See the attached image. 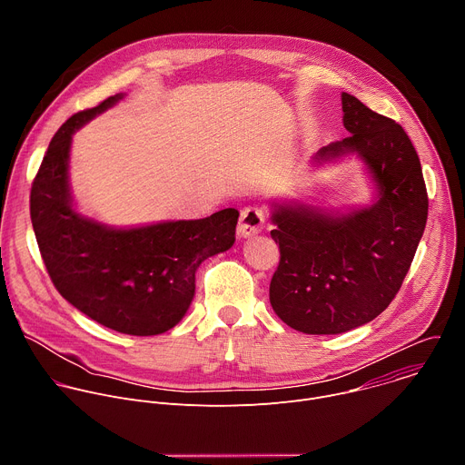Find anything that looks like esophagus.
I'll list each match as a JSON object with an SVG mask.
<instances>
[{"label": "esophagus", "mask_w": 465, "mask_h": 465, "mask_svg": "<svg viewBox=\"0 0 465 465\" xmlns=\"http://www.w3.org/2000/svg\"><path fill=\"white\" fill-rule=\"evenodd\" d=\"M264 224H267V217H264V212L257 206H248L241 212L237 233L241 237H252V235L259 233L264 228Z\"/></svg>", "instance_id": "obj_1"}]
</instances>
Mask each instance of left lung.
<instances>
[{
    "mask_svg": "<svg viewBox=\"0 0 465 465\" xmlns=\"http://www.w3.org/2000/svg\"><path fill=\"white\" fill-rule=\"evenodd\" d=\"M342 112L351 134L320 149L314 160L359 153L379 201L337 217L305 206L272 213L280 264L271 303L307 335L344 333L379 316L403 285L429 213L421 163L403 126L350 94H342Z\"/></svg>",
    "mask_w": 465,
    "mask_h": 465,
    "instance_id": "1",
    "label": "left lung"
}]
</instances>
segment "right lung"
<instances>
[{
	"label": "right lung",
	"instance_id": "add662e5",
	"mask_svg": "<svg viewBox=\"0 0 465 465\" xmlns=\"http://www.w3.org/2000/svg\"><path fill=\"white\" fill-rule=\"evenodd\" d=\"M121 99L81 110L53 136L31 187V223L54 289L81 312L124 335L151 337L174 327L194 296L204 259L235 242L239 212L198 221L114 230L81 217L70 201L72 136Z\"/></svg>",
	"mask_w": 465,
	"mask_h": 465
}]
</instances>
